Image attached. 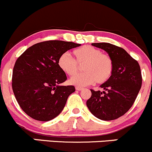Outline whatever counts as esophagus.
Segmentation results:
<instances>
[{"label":"esophagus","instance_id":"obj_1","mask_svg":"<svg viewBox=\"0 0 152 152\" xmlns=\"http://www.w3.org/2000/svg\"><path fill=\"white\" fill-rule=\"evenodd\" d=\"M75 89H76L77 90H79V91H80V90H83V88H80V87H76Z\"/></svg>","mask_w":152,"mask_h":152}]
</instances>
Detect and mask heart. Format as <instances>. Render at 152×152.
<instances>
[{
	"instance_id": "heart-1",
	"label": "heart",
	"mask_w": 152,
	"mask_h": 152,
	"mask_svg": "<svg viewBox=\"0 0 152 152\" xmlns=\"http://www.w3.org/2000/svg\"><path fill=\"white\" fill-rule=\"evenodd\" d=\"M74 59L67 53H64L58 59V66L69 76L75 75L79 66L83 64L84 72L77 74L71 78L69 83L78 87H84L95 82L103 84L112 76L114 64L112 57L108 54L90 45H85L72 52Z\"/></svg>"
}]
</instances>
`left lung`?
Returning a JSON list of instances; mask_svg holds the SVG:
<instances>
[{"label":"left lung","mask_w":152,"mask_h":152,"mask_svg":"<svg viewBox=\"0 0 152 152\" xmlns=\"http://www.w3.org/2000/svg\"><path fill=\"white\" fill-rule=\"evenodd\" d=\"M92 45L105 50L112 57L114 68L110 79L100 86L103 92L90 90L92 95L86 105L100 120H115L126 113L135 101L142 84L140 66L121 47L109 43Z\"/></svg>","instance_id":"obj_1"}]
</instances>
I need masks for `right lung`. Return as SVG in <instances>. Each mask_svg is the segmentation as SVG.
<instances>
[{"label":"right lung","instance_id":"obj_1","mask_svg":"<svg viewBox=\"0 0 152 152\" xmlns=\"http://www.w3.org/2000/svg\"><path fill=\"white\" fill-rule=\"evenodd\" d=\"M81 44L50 40L34 44L17 59L13 69L12 88L22 110L40 121L57 117L64 108L73 85L62 86L67 76L58 66V59Z\"/></svg>","mask_w":152,"mask_h":152}]
</instances>
